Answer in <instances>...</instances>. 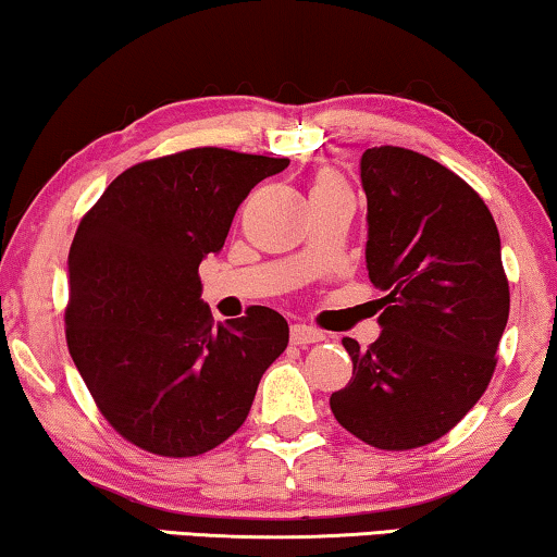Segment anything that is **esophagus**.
<instances>
[{"label": "esophagus", "instance_id": "esophagus-1", "mask_svg": "<svg viewBox=\"0 0 557 557\" xmlns=\"http://www.w3.org/2000/svg\"><path fill=\"white\" fill-rule=\"evenodd\" d=\"M324 339V332H319L317 326L309 324H294L292 326V342L294 345H317Z\"/></svg>", "mask_w": 557, "mask_h": 557}]
</instances>
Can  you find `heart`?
<instances>
[{"label":"heart","mask_w":557,"mask_h":557,"mask_svg":"<svg viewBox=\"0 0 557 557\" xmlns=\"http://www.w3.org/2000/svg\"><path fill=\"white\" fill-rule=\"evenodd\" d=\"M337 177H334V174H322V177L317 180V187H324V185H337Z\"/></svg>","instance_id":"b5f03b06"}]
</instances>
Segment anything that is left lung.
Wrapping results in <instances>:
<instances>
[{
    "mask_svg": "<svg viewBox=\"0 0 557 557\" xmlns=\"http://www.w3.org/2000/svg\"><path fill=\"white\" fill-rule=\"evenodd\" d=\"M368 195V273L380 337H345L352 377L332 393L342 429L383 451L446 436L482 398L509 317L499 231L459 174L403 147H372L360 162Z\"/></svg>",
    "mask_w": 557,
    "mask_h": 557,
    "instance_id": "8db88e82",
    "label": "left lung"
}]
</instances>
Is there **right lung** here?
I'll list each match as a JSON object with an SVG mask.
<instances>
[{"label":"right lung","instance_id":"obj_1","mask_svg":"<svg viewBox=\"0 0 557 557\" xmlns=\"http://www.w3.org/2000/svg\"><path fill=\"white\" fill-rule=\"evenodd\" d=\"M288 159L200 147L121 172L75 231L65 339L113 431L170 459L215 448L248 418L288 345L269 307L212 326L200 261L238 205Z\"/></svg>","mask_w":557,"mask_h":557}]
</instances>
